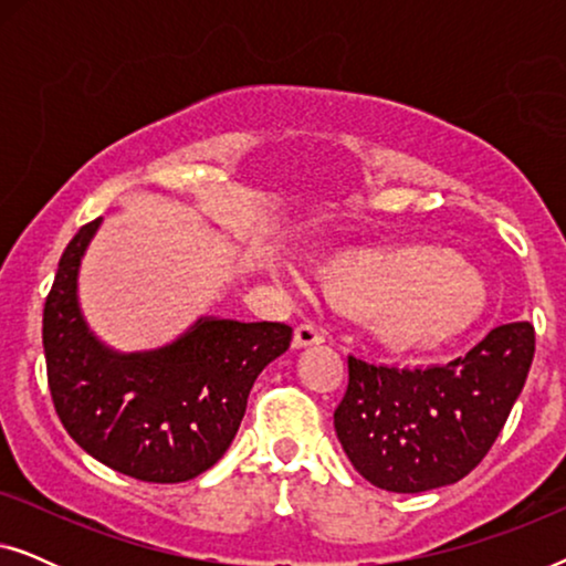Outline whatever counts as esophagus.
Segmentation results:
<instances>
[{"instance_id": "obj_1", "label": "esophagus", "mask_w": 566, "mask_h": 566, "mask_svg": "<svg viewBox=\"0 0 566 566\" xmlns=\"http://www.w3.org/2000/svg\"><path fill=\"white\" fill-rule=\"evenodd\" d=\"M324 332L314 324H298L296 332H293V347H308V345H322Z\"/></svg>"}]
</instances>
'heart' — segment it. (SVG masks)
<instances>
[{"label": "heart", "mask_w": 566, "mask_h": 566, "mask_svg": "<svg viewBox=\"0 0 566 566\" xmlns=\"http://www.w3.org/2000/svg\"><path fill=\"white\" fill-rule=\"evenodd\" d=\"M322 291L370 316L394 350H430L469 332L490 308V283L453 252L422 244L350 247L322 265Z\"/></svg>", "instance_id": "heart-1"}]
</instances>
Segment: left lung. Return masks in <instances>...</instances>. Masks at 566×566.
Listing matches in <instances>:
<instances>
[{
	"instance_id": "obj_1",
	"label": "left lung",
	"mask_w": 566,
	"mask_h": 566,
	"mask_svg": "<svg viewBox=\"0 0 566 566\" xmlns=\"http://www.w3.org/2000/svg\"><path fill=\"white\" fill-rule=\"evenodd\" d=\"M536 335L528 322L494 327L446 366H384L350 355L335 409L343 451L386 492L455 484L484 459L528 378Z\"/></svg>"
}]
</instances>
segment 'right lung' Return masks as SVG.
<instances>
[{
	"label": "right lung",
	"instance_id": "right-lung-1",
	"mask_svg": "<svg viewBox=\"0 0 566 566\" xmlns=\"http://www.w3.org/2000/svg\"><path fill=\"white\" fill-rule=\"evenodd\" d=\"M103 219L61 254L43 308L49 389L76 446L113 471L154 484L196 479L227 453L254 378L289 350L281 322L200 316L172 343L118 353L90 329L80 268Z\"/></svg>",
	"mask_w": 566,
	"mask_h": 566
}]
</instances>
